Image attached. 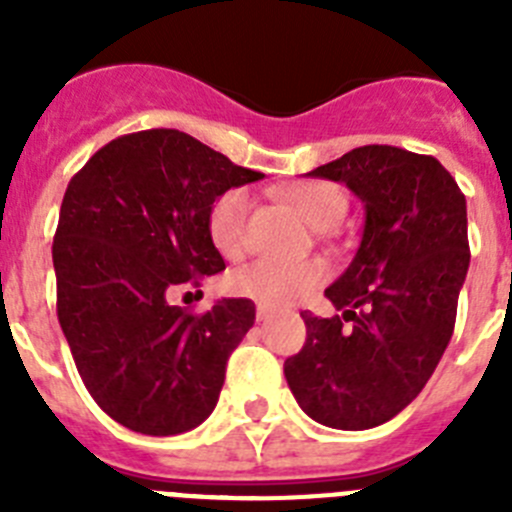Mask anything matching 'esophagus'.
Listing matches in <instances>:
<instances>
[{"mask_svg":"<svg viewBox=\"0 0 512 512\" xmlns=\"http://www.w3.org/2000/svg\"><path fill=\"white\" fill-rule=\"evenodd\" d=\"M271 312H274V310H271L269 305H256V318H259V320H266Z\"/></svg>","mask_w":512,"mask_h":512,"instance_id":"obj_1","label":"esophagus"}]
</instances>
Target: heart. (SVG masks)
Masks as SVG:
<instances>
[{
	"label": "heart",
	"mask_w": 512,
	"mask_h": 512,
	"mask_svg": "<svg viewBox=\"0 0 512 512\" xmlns=\"http://www.w3.org/2000/svg\"><path fill=\"white\" fill-rule=\"evenodd\" d=\"M287 202L307 225L328 230L346 212V194L330 182H295L279 189ZM251 212V194L243 187H233L212 202L207 212V233L212 246L225 259H238L246 246V223ZM328 279V264L320 259L274 261L259 259L241 266L230 277V292L251 297L264 305H289L310 295L312 289Z\"/></svg>",
	"instance_id": "b5f03b06"
}]
</instances>
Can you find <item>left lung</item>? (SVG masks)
<instances>
[{
    "instance_id": "obj_1",
    "label": "left lung",
    "mask_w": 512,
    "mask_h": 512,
    "mask_svg": "<svg viewBox=\"0 0 512 512\" xmlns=\"http://www.w3.org/2000/svg\"><path fill=\"white\" fill-rule=\"evenodd\" d=\"M310 176L346 184L366 220L354 261L325 289L343 318L300 312L307 338L284 377L312 420L366 431L408 408L449 346L469 269L467 200L436 158L395 146L354 148Z\"/></svg>"
}]
</instances>
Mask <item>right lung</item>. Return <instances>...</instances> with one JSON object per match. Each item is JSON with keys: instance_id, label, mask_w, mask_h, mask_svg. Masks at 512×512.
Returning a JSON list of instances; mask_svg holds the SVG:
<instances>
[{"instance_id": "obj_1", "label": "right lung", "mask_w": 512, "mask_h": 512, "mask_svg": "<svg viewBox=\"0 0 512 512\" xmlns=\"http://www.w3.org/2000/svg\"><path fill=\"white\" fill-rule=\"evenodd\" d=\"M261 176L153 128L110 140L66 187L53 235L58 323L89 395L130 431L176 436L215 410L256 307L238 297L197 315L169 295L225 269L207 212Z\"/></svg>"}]
</instances>
